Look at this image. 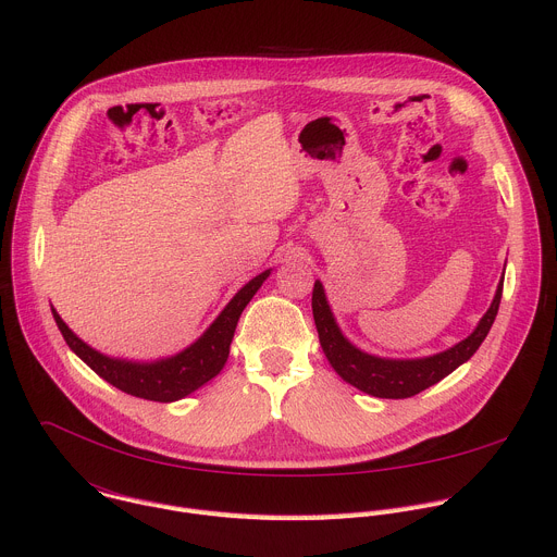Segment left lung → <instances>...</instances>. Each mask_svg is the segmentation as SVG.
I'll use <instances>...</instances> for the list:
<instances>
[{
  "mask_svg": "<svg viewBox=\"0 0 557 557\" xmlns=\"http://www.w3.org/2000/svg\"><path fill=\"white\" fill-rule=\"evenodd\" d=\"M499 299H502V282L497 286L491 309L484 313L478 329L467 339H462L460 344H455L444 352H437L433 358H422V360H382L352 346L339 333L333 320V313L326 305L324 288L320 282H315L313 286V318H315L324 356L329 358L331 367L337 371V375L344 382L352 384L373 397L404 399V397H413L424 388L437 384L442 377L453 373L473 356L493 326V320L499 309Z\"/></svg>",
  "mask_w": 557,
  "mask_h": 557,
  "instance_id": "1",
  "label": "left lung"
}]
</instances>
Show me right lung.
<instances>
[{
  "mask_svg": "<svg viewBox=\"0 0 557 557\" xmlns=\"http://www.w3.org/2000/svg\"><path fill=\"white\" fill-rule=\"evenodd\" d=\"M267 277H269V271L252 277L244 288H239L237 295L226 305V309L220 313V318L195 344L177 352V356L153 362V364H137V362L107 358L102 352H97L88 344H84L62 322L55 309H53V318L66 344L99 377H104L115 388L135 397L153 399V401H175L197 391L199 386H205L224 369L237 320L246 309L250 297L258 293V288Z\"/></svg>",
  "mask_w": 557,
  "mask_h": 557,
  "instance_id": "1",
  "label": "right lung"
}]
</instances>
